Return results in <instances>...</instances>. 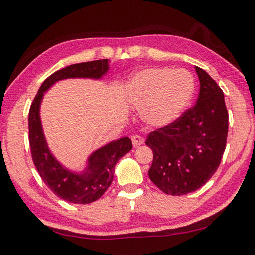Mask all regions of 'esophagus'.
<instances>
[{"mask_svg":"<svg viewBox=\"0 0 255 255\" xmlns=\"http://www.w3.org/2000/svg\"><path fill=\"white\" fill-rule=\"evenodd\" d=\"M131 140H132V146L135 147V148L139 147L140 145H142L143 142H145V140H143V138H142L141 136H139V135L133 136V137L131 138Z\"/></svg>","mask_w":255,"mask_h":255,"instance_id":"34e87169","label":"esophagus"}]
</instances>
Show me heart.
<instances>
[{
  "label": "heart",
  "mask_w": 255,
  "mask_h": 255,
  "mask_svg": "<svg viewBox=\"0 0 255 255\" xmlns=\"http://www.w3.org/2000/svg\"><path fill=\"white\" fill-rule=\"evenodd\" d=\"M195 81L188 71L149 68L133 75L126 85L129 103L142 110V118L154 127L168 126L188 107Z\"/></svg>",
  "instance_id": "1"
}]
</instances>
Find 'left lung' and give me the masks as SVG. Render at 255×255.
Listing matches in <instances>:
<instances>
[{
    "instance_id": "8db88e82",
    "label": "left lung",
    "mask_w": 255,
    "mask_h": 255,
    "mask_svg": "<svg viewBox=\"0 0 255 255\" xmlns=\"http://www.w3.org/2000/svg\"><path fill=\"white\" fill-rule=\"evenodd\" d=\"M195 71L201 85L196 105L146 140L154 154L148 176L160 191L174 196L196 191L215 174L228 138L223 91L206 71L198 67Z\"/></svg>"
}]
</instances>
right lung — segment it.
<instances>
[{"label":"right lung","instance_id":"right-lung-1","mask_svg":"<svg viewBox=\"0 0 255 255\" xmlns=\"http://www.w3.org/2000/svg\"><path fill=\"white\" fill-rule=\"evenodd\" d=\"M109 60L82 62L55 71L41 85L29 112V141L31 155L41 178L58 197L75 203L89 204L98 200L107 191L114 179L115 166L124 155L131 150L128 137L108 142L88 157L86 168L81 173L73 172L60 163L49 149L45 139L40 107L44 92L55 82L64 79H101L109 70Z\"/></svg>","mask_w":255,"mask_h":255}]
</instances>
